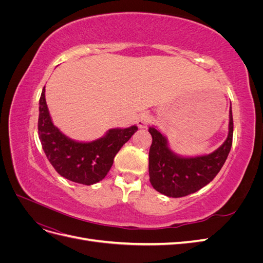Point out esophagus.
<instances>
[{
	"instance_id": "34e87169",
	"label": "esophagus",
	"mask_w": 263,
	"mask_h": 263,
	"mask_svg": "<svg viewBox=\"0 0 263 263\" xmlns=\"http://www.w3.org/2000/svg\"><path fill=\"white\" fill-rule=\"evenodd\" d=\"M149 123H150V116L148 113H142L139 115L137 124L140 128H146V127L149 125Z\"/></svg>"
}]
</instances>
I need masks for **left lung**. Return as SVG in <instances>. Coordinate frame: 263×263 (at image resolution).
<instances>
[{
	"label": "left lung",
	"mask_w": 263,
	"mask_h": 263,
	"mask_svg": "<svg viewBox=\"0 0 263 263\" xmlns=\"http://www.w3.org/2000/svg\"><path fill=\"white\" fill-rule=\"evenodd\" d=\"M153 144L149 150V177L154 189L169 197L195 193L217 176L233 144L234 122L229 109L228 136L214 153L198 157H180L169 148L168 141L155 127H149Z\"/></svg>",
	"instance_id": "1"
}]
</instances>
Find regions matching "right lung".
<instances>
[{"label":"right lung","mask_w":263,"mask_h":263,"mask_svg":"<svg viewBox=\"0 0 263 263\" xmlns=\"http://www.w3.org/2000/svg\"><path fill=\"white\" fill-rule=\"evenodd\" d=\"M138 130L137 126L109 129L105 136L91 142H79L63 135L52 124L45 98L39 99L38 135L51 165L61 177L91 185L105 178L116 154Z\"/></svg>","instance_id":"1"}]
</instances>
